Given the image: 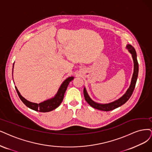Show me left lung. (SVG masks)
<instances>
[{"label": "left lung", "instance_id": "8db88e82", "mask_svg": "<svg viewBox=\"0 0 152 152\" xmlns=\"http://www.w3.org/2000/svg\"><path fill=\"white\" fill-rule=\"evenodd\" d=\"M126 48L128 49V50L130 53L132 54L133 61V76L131 80V83L130 85L126 91L125 93L121 97H120L119 99H118L114 102H112L108 103H98L94 102V101L89 97V94L86 91V89L85 87L84 88V96H85V100L87 102V103L92 106L93 108L97 109L99 110H102V111H108L115 110L117 108L120 107L121 105L124 104L129 99V98H130L132 96V94L133 92V90L134 89V87H135V85L137 83V77H138V61H137V53L135 51V49L130 44H127Z\"/></svg>", "mask_w": 152, "mask_h": 152}]
</instances>
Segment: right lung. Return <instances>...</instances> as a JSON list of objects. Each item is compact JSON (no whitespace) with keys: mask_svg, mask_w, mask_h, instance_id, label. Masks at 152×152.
I'll use <instances>...</instances> for the list:
<instances>
[{"mask_svg":"<svg viewBox=\"0 0 152 152\" xmlns=\"http://www.w3.org/2000/svg\"><path fill=\"white\" fill-rule=\"evenodd\" d=\"M13 69H14V65H13V68H12V74H13ZM73 79H74V77L73 76H69L67 78H66V79L63 82V83L61 84V85L60 86L58 92L56 93V94H55V96L54 97L48 99L46 101H44V102L40 103H32L29 102V101L27 100L20 94V92L18 91L17 87L15 86V88L20 99L26 106H27L28 108H29L30 109L34 111L45 113V112H49L50 111H53L56 108H58L60 105V104L62 103V102H63L64 96V93L66 91L67 86L69 85V83Z\"/></svg>","mask_w":152,"mask_h":152,"instance_id":"1","label":"right lung"}]
</instances>
